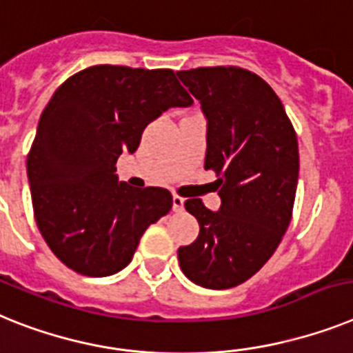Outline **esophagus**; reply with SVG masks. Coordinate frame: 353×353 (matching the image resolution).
<instances>
[{"mask_svg": "<svg viewBox=\"0 0 353 353\" xmlns=\"http://www.w3.org/2000/svg\"><path fill=\"white\" fill-rule=\"evenodd\" d=\"M172 203H174V212H181V210L185 208V199H183L181 195L174 194V197H172Z\"/></svg>", "mask_w": 353, "mask_h": 353, "instance_id": "1", "label": "esophagus"}]
</instances>
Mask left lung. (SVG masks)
<instances>
[{
  "mask_svg": "<svg viewBox=\"0 0 353 353\" xmlns=\"http://www.w3.org/2000/svg\"><path fill=\"white\" fill-rule=\"evenodd\" d=\"M177 77L208 120L204 168L217 174L219 212L188 199L199 236L177 250L181 271L206 289L250 280L276 251L294 206L300 154L282 100L256 73L195 68Z\"/></svg>",
  "mask_w": 353,
  "mask_h": 353,
  "instance_id": "left-lung-1",
  "label": "left lung"
}]
</instances>
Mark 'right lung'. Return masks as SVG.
<instances>
[{
    "mask_svg": "<svg viewBox=\"0 0 353 353\" xmlns=\"http://www.w3.org/2000/svg\"><path fill=\"white\" fill-rule=\"evenodd\" d=\"M192 103L172 70L99 64L59 85L26 172L37 228L64 265L109 276L131 262L145 230L170 212L172 194L118 183V156L134 152L163 111Z\"/></svg>",
    "mask_w": 353,
    "mask_h": 353,
    "instance_id": "right-lung-1",
    "label": "right lung"
}]
</instances>
